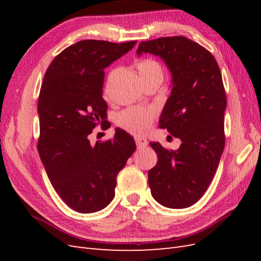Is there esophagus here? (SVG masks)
Listing matches in <instances>:
<instances>
[{"label": "esophagus", "mask_w": 261, "mask_h": 261, "mask_svg": "<svg viewBox=\"0 0 261 261\" xmlns=\"http://www.w3.org/2000/svg\"><path fill=\"white\" fill-rule=\"evenodd\" d=\"M135 141H136V146L138 149H143L148 146V141L144 137H136Z\"/></svg>", "instance_id": "34e87169"}]
</instances>
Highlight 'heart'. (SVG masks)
I'll return each instance as SVG.
<instances>
[{
	"label": "heart",
	"instance_id": "obj_1",
	"mask_svg": "<svg viewBox=\"0 0 261 261\" xmlns=\"http://www.w3.org/2000/svg\"><path fill=\"white\" fill-rule=\"evenodd\" d=\"M136 67L141 81L145 83L159 80L162 82L164 72L161 64L154 59H140ZM155 113L151 109L128 108L116 116V123L124 130L135 135L147 133L153 124Z\"/></svg>",
	"mask_w": 261,
	"mask_h": 261
}]
</instances>
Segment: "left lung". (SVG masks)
Masks as SVG:
<instances>
[{
    "mask_svg": "<svg viewBox=\"0 0 261 261\" xmlns=\"http://www.w3.org/2000/svg\"><path fill=\"white\" fill-rule=\"evenodd\" d=\"M164 60L172 73V90L160 117L181 144L176 151L150 143L158 155L148 172L153 198L168 208H187L206 193L223 152L225 89L215 57L183 36L140 42L137 54Z\"/></svg>",
    "mask_w": 261,
    "mask_h": 261,
    "instance_id": "8db88e82",
    "label": "left lung"
}]
</instances>
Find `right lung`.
<instances>
[{
	"mask_svg": "<svg viewBox=\"0 0 261 261\" xmlns=\"http://www.w3.org/2000/svg\"><path fill=\"white\" fill-rule=\"evenodd\" d=\"M136 42L78 41L58 54L44 74L38 152L52 186L77 212H96L112 201L118 172L136 150L135 140L121 128L96 145L88 138L106 123L105 68Z\"/></svg>",
	"mask_w": 261,
	"mask_h": 261,
	"instance_id": "obj_1",
	"label": "right lung"
}]
</instances>
